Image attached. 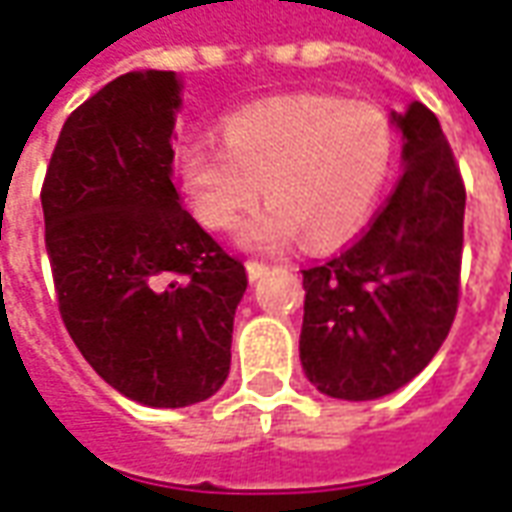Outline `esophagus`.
I'll return each instance as SVG.
<instances>
[{"label":"esophagus","mask_w":512,"mask_h":512,"mask_svg":"<svg viewBox=\"0 0 512 512\" xmlns=\"http://www.w3.org/2000/svg\"><path fill=\"white\" fill-rule=\"evenodd\" d=\"M268 271L266 263H260V260H246V274H249V280H257V277H263Z\"/></svg>","instance_id":"obj_1"}]
</instances>
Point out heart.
<instances>
[{"mask_svg": "<svg viewBox=\"0 0 512 512\" xmlns=\"http://www.w3.org/2000/svg\"><path fill=\"white\" fill-rule=\"evenodd\" d=\"M391 163L393 127L380 107L302 94L227 116L224 141L182 149L180 177L207 230H235L263 191L268 207L241 232L246 246L280 249L302 235L324 249L366 224Z\"/></svg>", "mask_w": 512, "mask_h": 512, "instance_id": "heart-1", "label": "heart"}]
</instances>
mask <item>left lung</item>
Listing matches in <instances>:
<instances>
[{"instance_id": "obj_1", "label": "left lung", "mask_w": 512, "mask_h": 512, "mask_svg": "<svg viewBox=\"0 0 512 512\" xmlns=\"http://www.w3.org/2000/svg\"><path fill=\"white\" fill-rule=\"evenodd\" d=\"M405 171L366 232L327 263L302 268L299 357L332 399L366 402L416 377L460 305L466 185L435 113L396 116Z\"/></svg>"}]
</instances>
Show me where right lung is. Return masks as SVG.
I'll use <instances>...</instances> for the list:
<instances>
[{"mask_svg": "<svg viewBox=\"0 0 512 512\" xmlns=\"http://www.w3.org/2000/svg\"><path fill=\"white\" fill-rule=\"evenodd\" d=\"M174 71H130L71 113L41 205L60 318L132 402H205L230 374L246 268L182 207L171 180Z\"/></svg>", "mask_w": 512, "mask_h": 512, "instance_id": "add662e5", "label": "right lung"}]
</instances>
